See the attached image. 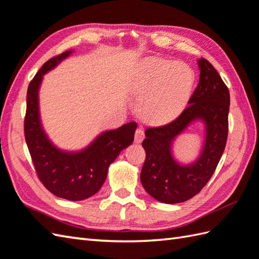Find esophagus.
<instances>
[{
  "label": "esophagus",
  "instance_id": "34e87169",
  "mask_svg": "<svg viewBox=\"0 0 259 259\" xmlns=\"http://www.w3.org/2000/svg\"><path fill=\"white\" fill-rule=\"evenodd\" d=\"M143 139H144V131L142 128H138L136 130V134H135V141L137 143H140V142H142Z\"/></svg>",
  "mask_w": 259,
  "mask_h": 259
}]
</instances>
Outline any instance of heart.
I'll return each instance as SVG.
<instances>
[{
	"mask_svg": "<svg viewBox=\"0 0 259 259\" xmlns=\"http://www.w3.org/2000/svg\"><path fill=\"white\" fill-rule=\"evenodd\" d=\"M194 74L188 66L161 58L144 62L135 93L143 99L141 111L148 121L166 123L183 111L191 97Z\"/></svg>",
	"mask_w": 259,
	"mask_h": 259,
	"instance_id": "1",
	"label": "heart"
}]
</instances>
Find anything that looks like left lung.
Segmentation results:
<instances>
[{
	"mask_svg": "<svg viewBox=\"0 0 259 259\" xmlns=\"http://www.w3.org/2000/svg\"><path fill=\"white\" fill-rule=\"evenodd\" d=\"M200 81L189 106L172 122L146 130L142 147L146 161L140 174L148 193L162 203L176 204L196 195L212 178L224 152L228 135L230 92L213 65L198 59ZM196 119L206 127L202 152L193 164L183 166L174 160V139Z\"/></svg>",
	"mask_w": 259,
	"mask_h": 259,
	"instance_id": "8db88e82",
	"label": "left lung"
}]
</instances>
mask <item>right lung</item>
<instances>
[{"instance_id": "1", "label": "right lung", "mask_w": 259, "mask_h": 259, "mask_svg": "<svg viewBox=\"0 0 259 259\" xmlns=\"http://www.w3.org/2000/svg\"><path fill=\"white\" fill-rule=\"evenodd\" d=\"M64 52L47 61L31 80L27 89L24 134L35 171L40 182L54 195L81 201L97 193L107 178L108 167L123 149L134 142L136 122L102 132L81 151L67 152L54 146L41 127L38 89L43 76L68 57Z\"/></svg>"}]
</instances>
